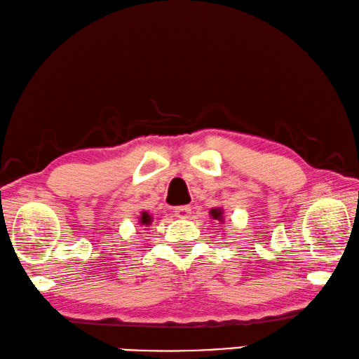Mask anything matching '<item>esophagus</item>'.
<instances>
[{
  "label": "esophagus",
  "mask_w": 359,
  "mask_h": 359,
  "mask_svg": "<svg viewBox=\"0 0 359 359\" xmlns=\"http://www.w3.org/2000/svg\"><path fill=\"white\" fill-rule=\"evenodd\" d=\"M173 212L178 219H187L191 216V206H178Z\"/></svg>",
  "instance_id": "34e87169"
}]
</instances>
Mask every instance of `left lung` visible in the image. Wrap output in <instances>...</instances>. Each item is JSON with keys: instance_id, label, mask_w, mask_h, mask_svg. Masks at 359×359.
<instances>
[{"instance_id": "obj_1", "label": "left lung", "mask_w": 359, "mask_h": 359, "mask_svg": "<svg viewBox=\"0 0 359 359\" xmlns=\"http://www.w3.org/2000/svg\"><path fill=\"white\" fill-rule=\"evenodd\" d=\"M210 215H211V217H212V219H217L219 222H224V217H222L224 211H222L221 208H212V210L210 211Z\"/></svg>"}]
</instances>
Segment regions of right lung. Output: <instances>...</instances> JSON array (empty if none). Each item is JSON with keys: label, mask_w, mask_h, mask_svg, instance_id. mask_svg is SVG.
Here are the masks:
<instances>
[{"label": "right lung", "mask_w": 359, "mask_h": 359, "mask_svg": "<svg viewBox=\"0 0 359 359\" xmlns=\"http://www.w3.org/2000/svg\"><path fill=\"white\" fill-rule=\"evenodd\" d=\"M138 221H140V225H149L151 221H153V217H151L148 211H142L140 219H138Z\"/></svg>", "instance_id": "obj_1"}]
</instances>
